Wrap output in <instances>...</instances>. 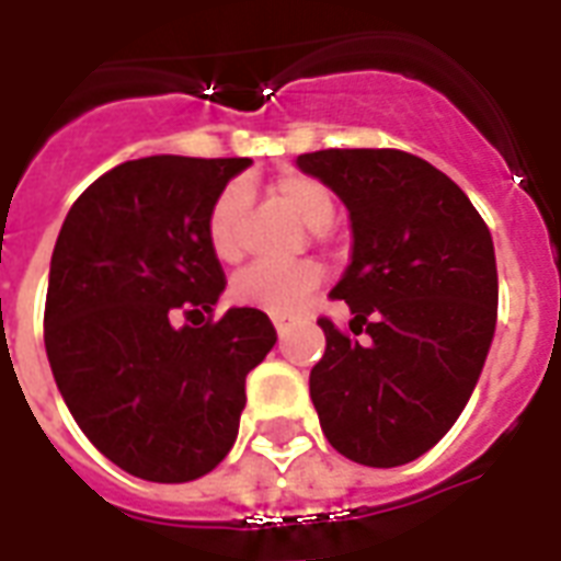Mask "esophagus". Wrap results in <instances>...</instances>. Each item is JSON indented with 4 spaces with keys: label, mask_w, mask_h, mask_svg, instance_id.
Wrapping results in <instances>:
<instances>
[{
    "label": "esophagus",
    "mask_w": 561,
    "mask_h": 561,
    "mask_svg": "<svg viewBox=\"0 0 561 561\" xmlns=\"http://www.w3.org/2000/svg\"><path fill=\"white\" fill-rule=\"evenodd\" d=\"M273 328H276V333H285V328H288V321L282 316H273Z\"/></svg>",
    "instance_id": "obj_1"
}]
</instances>
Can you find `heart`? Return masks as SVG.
Listing matches in <instances>:
<instances>
[{"label": "heart", "instance_id": "heart-1", "mask_svg": "<svg viewBox=\"0 0 561 561\" xmlns=\"http://www.w3.org/2000/svg\"><path fill=\"white\" fill-rule=\"evenodd\" d=\"M270 195L276 204L300 219L306 228H324L333 219V195L330 188L316 176L306 173H282L273 180ZM243 209L245 192L243 185H228L221 188L219 197L213 201L207 216V240L213 255L219 261H237L243 255ZM321 279L316 264L297 261V264H252L243 273H237L231 282L233 304L252 306L267 316H294L312 288Z\"/></svg>", "mask_w": 561, "mask_h": 561}]
</instances>
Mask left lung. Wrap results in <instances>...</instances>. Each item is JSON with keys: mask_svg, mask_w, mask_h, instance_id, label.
<instances>
[{"mask_svg": "<svg viewBox=\"0 0 561 561\" xmlns=\"http://www.w3.org/2000/svg\"><path fill=\"white\" fill-rule=\"evenodd\" d=\"M297 168L333 188L352 219V264L333 288L357 342L328 336L309 397L328 442L373 469L405 466L466 409L495 333L490 228L450 176L402 149H318Z\"/></svg>", "mask_w": 561, "mask_h": 561, "instance_id": "left-lung-1", "label": "left lung"}]
</instances>
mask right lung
<instances>
[{"mask_svg":"<svg viewBox=\"0 0 561 561\" xmlns=\"http://www.w3.org/2000/svg\"><path fill=\"white\" fill-rule=\"evenodd\" d=\"M249 164L185 156L116 164L75 201L56 237L44 306L56 388L92 445L144 481H195L228 457L245 376L276 345L261 309L191 321L213 316L225 291L209 207Z\"/></svg>","mask_w":561,"mask_h":561,"instance_id":"obj_1","label":"right lung"}]
</instances>
